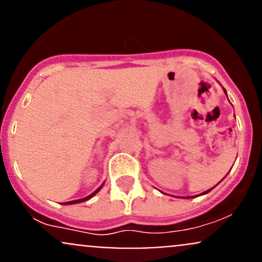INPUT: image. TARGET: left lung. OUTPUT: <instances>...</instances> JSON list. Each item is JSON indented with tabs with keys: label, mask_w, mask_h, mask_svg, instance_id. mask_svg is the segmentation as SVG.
Listing matches in <instances>:
<instances>
[{
	"label": "left lung",
	"mask_w": 262,
	"mask_h": 262,
	"mask_svg": "<svg viewBox=\"0 0 262 262\" xmlns=\"http://www.w3.org/2000/svg\"><path fill=\"white\" fill-rule=\"evenodd\" d=\"M223 90H224V93H225V95H227V91H225V89H224V87H223ZM227 97H228V96H227ZM217 185H218V183H217ZM217 185H215V186H217ZM212 189H213V187H212V188H209V189H207V191L202 192V193H201V194H198V196H202V194H207V193H208V192L212 191ZM194 197H196V196H194ZM182 198H186V197H182ZM187 198H191V197H187Z\"/></svg>",
	"instance_id": "left-lung-1"
}]
</instances>
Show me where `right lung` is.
<instances>
[{
    "label": "right lung",
    "mask_w": 262,
    "mask_h": 262,
    "mask_svg": "<svg viewBox=\"0 0 262 262\" xmlns=\"http://www.w3.org/2000/svg\"><path fill=\"white\" fill-rule=\"evenodd\" d=\"M103 185L104 183H102V185L100 186V187H98L97 189H96L95 192H92L91 194H90V196H87V197H85V198H80V200H75V201H70V202H64L62 204H76V203H81V202H85V201H89L90 198H92L93 196H95L96 193H98V191H100V189L103 187Z\"/></svg>",
    "instance_id": "obj_1"
}]
</instances>
